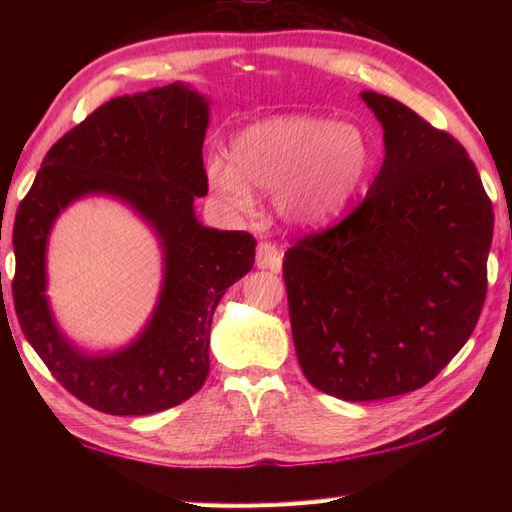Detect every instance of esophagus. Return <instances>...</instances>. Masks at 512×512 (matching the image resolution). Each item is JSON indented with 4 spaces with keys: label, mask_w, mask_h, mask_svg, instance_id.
Masks as SVG:
<instances>
[{
    "label": "esophagus",
    "mask_w": 512,
    "mask_h": 512,
    "mask_svg": "<svg viewBox=\"0 0 512 512\" xmlns=\"http://www.w3.org/2000/svg\"><path fill=\"white\" fill-rule=\"evenodd\" d=\"M255 264H257V268H262V270H273V273H279V270H281V250L270 242H259Z\"/></svg>",
    "instance_id": "esophagus-1"
}]
</instances>
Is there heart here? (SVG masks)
<instances>
[{
    "label": "heart",
    "instance_id": "obj_1",
    "mask_svg": "<svg viewBox=\"0 0 512 512\" xmlns=\"http://www.w3.org/2000/svg\"><path fill=\"white\" fill-rule=\"evenodd\" d=\"M231 159L206 165L211 191L246 211L255 191L275 193L277 211L290 224L321 226L339 215L367 178L374 149L354 123L319 116H277L242 129Z\"/></svg>",
    "mask_w": 512,
    "mask_h": 512
}]
</instances>
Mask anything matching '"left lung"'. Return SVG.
<instances>
[{
    "label": "left lung",
    "mask_w": 512,
    "mask_h": 512,
    "mask_svg": "<svg viewBox=\"0 0 512 512\" xmlns=\"http://www.w3.org/2000/svg\"><path fill=\"white\" fill-rule=\"evenodd\" d=\"M361 99L383 125V167L343 222L284 255L301 372L350 402L420 389L462 350L486 299L495 220L458 140L389 96Z\"/></svg>",
    "instance_id": "8db88e82"
}]
</instances>
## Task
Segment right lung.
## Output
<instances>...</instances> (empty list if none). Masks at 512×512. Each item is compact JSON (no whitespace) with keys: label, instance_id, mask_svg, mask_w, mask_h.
<instances>
[{"label":"right lung","instance_id":"obj_1","mask_svg":"<svg viewBox=\"0 0 512 512\" xmlns=\"http://www.w3.org/2000/svg\"><path fill=\"white\" fill-rule=\"evenodd\" d=\"M209 99L180 81L118 96L50 147L15 228L13 299L21 330L52 376L96 411L147 416L191 398L209 376L217 303L255 264V237L195 217L209 191L202 145ZM107 194L155 231L163 286L146 328L116 353L88 355L58 328L45 295V250L56 217L76 199Z\"/></svg>","mask_w":512,"mask_h":512}]
</instances>
